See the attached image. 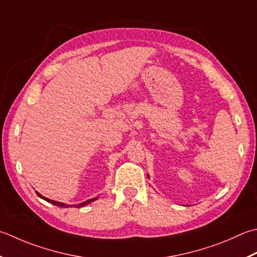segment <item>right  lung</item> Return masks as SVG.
Instances as JSON below:
<instances>
[{"label":"right lung","mask_w":257,"mask_h":257,"mask_svg":"<svg viewBox=\"0 0 257 257\" xmlns=\"http://www.w3.org/2000/svg\"><path fill=\"white\" fill-rule=\"evenodd\" d=\"M38 194V196L39 197H41L42 199H44V200H47V202H49V203H52L53 205H55V206H58V207H69L70 205H64L63 203H59V202H55V200H51V199H49V198H47V197H44V196H42V195H40L39 193H37ZM95 199H98V197H95V198H91V199H89V200H85L84 203H82V204H80V205H78V207H83L84 205H87V204H89V203H91V202H93V200H95Z\"/></svg>","instance_id":"right-lung-1"}]
</instances>
